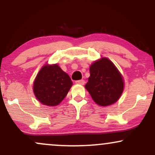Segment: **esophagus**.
Instances as JSON below:
<instances>
[{"label":"esophagus","mask_w":155,"mask_h":155,"mask_svg":"<svg viewBox=\"0 0 155 155\" xmlns=\"http://www.w3.org/2000/svg\"><path fill=\"white\" fill-rule=\"evenodd\" d=\"M76 84H78L84 85V84L85 81H84V80L81 79V80H78V81H76Z\"/></svg>","instance_id":"1"}]
</instances>
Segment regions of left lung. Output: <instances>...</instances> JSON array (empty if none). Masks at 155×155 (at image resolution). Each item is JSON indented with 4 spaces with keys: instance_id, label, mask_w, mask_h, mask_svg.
Segmentation results:
<instances>
[{
    "instance_id": "left-lung-1",
    "label": "left lung",
    "mask_w": 155,
    "mask_h": 155,
    "mask_svg": "<svg viewBox=\"0 0 155 155\" xmlns=\"http://www.w3.org/2000/svg\"><path fill=\"white\" fill-rule=\"evenodd\" d=\"M90 71L85 88L96 104L106 106L118 101L123 91L124 82L113 63L104 58L92 63Z\"/></svg>"
}]
</instances>
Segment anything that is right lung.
<instances>
[{"label": "right lung", "instance_id": "obj_1", "mask_svg": "<svg viewBox=\"0 0 155 155\" xmlns=\"http://www.w3.org/2000/svg\"><path fill=\"white\" fill-rule=\"evenodd\" d=\"M72 81L57 64L44 65L38 72L33 84V92L42 104L57 106L67 95Z\"/></svg>", "mask_w": 155, "mask_h": 155}]
</instances>
